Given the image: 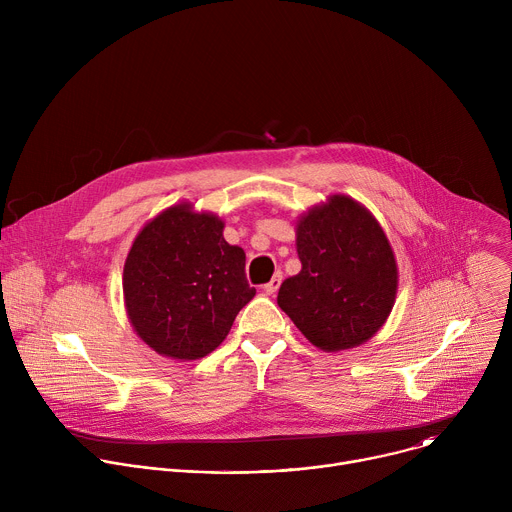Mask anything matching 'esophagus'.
Returning a JSON list of instances; mask_svg holds the SVG:
<instances>
[{"mask_svg": "<svg viewBox=\"0 0 512 512\" xmlns=\"http://www.w3.org/2000/svg\"><path fill=\"white\" fill-rule=\"evenodd\" d=\"M279 283H281V273H275V275L271 277V281L263 285V291H265V294L273 296V294H275V291L279 289Z\"/></svg>", "mask_w": 512, "mask_h": 512, "instance_id": "obj_1", "label": "esophagus"}]
</instances>
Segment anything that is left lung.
Returning a JSON list of instances; mask_svg holds the SVG:
<instances>
[{
	"label": "left lung",
	"mask_w": 512,
	"mask_h": 512,
	"mask_svg": "<svg viewBox=\"0 0 512 512\" xmlns=\"http://www.w3.org/2000/svg\"><path fill=\"white\" fill-rule=\"evenodd\" d=\"M302 271L287 277L279 308L320 350L360 346L387 322L397 296V263L377 218L334 194L310 208L296 229Z\"/></svg>",
	"instance_id": "1"
}]
</instances>
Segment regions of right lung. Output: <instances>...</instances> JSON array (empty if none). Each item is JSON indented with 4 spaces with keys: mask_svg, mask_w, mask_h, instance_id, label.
<instances>
[{
    "mask_svg": "<svg viewBox=\"0 0 512 512\" xmlns=\"http://www.w3.org/2000/svg\"><path fill=\"white\" fill-rule=\"evenodd\" d=\"M225 223L192 204L160 212L135 237L123 267L127 318L158 354L196 360L221 344L255 287L245 251L223 237Z\"/></svg>",
    "mask_w": 512,
    "mask_h": 512,
    "instance_id": "add662e5",
    "label": "right lung"
}]
</instances>
